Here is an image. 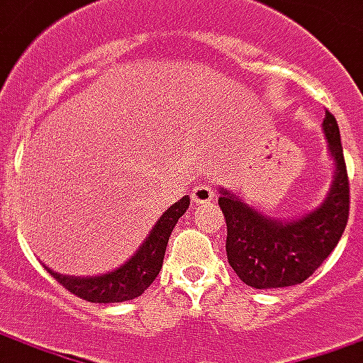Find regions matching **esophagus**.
I'll list each match as a JSON object with an SVG mask.
<instances>
[{
  "mask_svg": "<svg viewBox=\"0 0 363 363\" xmlns=\"http://www.w3.org/2000/svg\"><path fill=\"white\" fill-rule=\"evenodd\" d=\"M214 189L213 184H208V182H202L199 186H194L191 192L192 201L196 202V204H206V202H213L214 201Z\"/></svg>",
  "mask_w": 363,
  "mask_h": 363,
  "instance_id": "esophagus-1",
  "label": "esophagus"
}]
</instances>
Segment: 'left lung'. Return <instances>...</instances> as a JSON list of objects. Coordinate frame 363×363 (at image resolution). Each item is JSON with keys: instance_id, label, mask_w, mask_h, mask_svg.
Wrapping results in <instances>:
<instances>
[{"instance_id": "left-lung-1", "label": "left lung", "mask_w": 363, "mask_h": 363, "mask_svg": "<svg viewBox=\"0 0 363 363\" xmlns=\"http://www.w3.org/2000/svg\"><path fill=\"white\" fill-rule=\"evenodd\" d=\"M324 133L336 171L326 201L316 211L294 220H280L260 214L236 194L220 189L218 204L226 220V256L244 284L258 290L302 284L342 238L350 214V181L340 129L330 111H326Z\"/></svg>"}]
</instances>
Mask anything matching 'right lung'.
I'll return each mask as SVG.
<instances>
[{"instance_id": "add662e5", "label": "right lung", "mask_w": 363, "mask_h": 363, "mask_svg": "<svg viewBox=\"0 0 363 363\" xmlns=\"http://www.w3.org/2000/svg\"><path fill=\"white\" fill-rule=\"evenodd\" d=\"M189 204H191V199L186 194L179 202H174L169 211H164V214L152 226L149 236L137 248V252L113 272L99 276H67L49 270V274L71 294L83 298L87 302H95V304L127 302V300L137 298L159 276L169 236L174 224L179 223V218L186 213Z\"/></svg>"}]
</instances>
